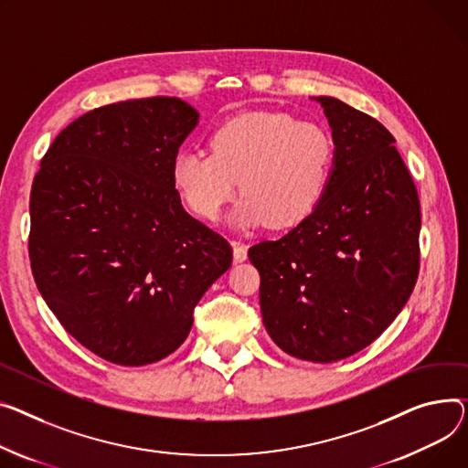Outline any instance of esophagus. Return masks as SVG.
Wrapping results in <instances>:
<instances>
[{
  "label": "esophagus",
  "mask_w": 468,
  "mask_h": 468,
  "mask_svg": "<svg viewBox=\"0 0 468 468\" xmlns=\"http://www.w3.org/2000/svg\"><path fill=\"white\" fill-rule=\"evenodd\" d=\"M233 260L237 263H242L248 260V246L239 242V240H233Z\"/></svg>",
  "instance_id": "34e87169"
}]
</instances>
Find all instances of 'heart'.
<instances>
[{"mask_svg": "<svg viewBox=\"0 0 468 468\" xmlns=\"http://www.w3.org/2000/svg\"><path fill=\"white\" fill-rule=\"evenodd\" d=\"M208 144L210 154L176 155L173 186L192 212L216 220L240 182L237 226L299 224L325 194L335 162L325 128L276 111L233 116L212 132Z\"/></svg>", "mask_w": 468, "mask_h": 468, "instance_id": "1", "label": "heart"}]
</instances>
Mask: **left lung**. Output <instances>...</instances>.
I'll list each match as a JSON object with an SVG mask.
<instances>
[{
	"instance_id": "obj_1",
	"label": "left lung",
	"mask_w": 468,
	"mask_h": 468,
	"mask_svg": "<svg viewBox=\"0 0 468 468\" xmlns=\"http://www.w3.org/2000/svg\"><path fill=\"white\" fill-rule=\"evenodd\" d=\"M335 143L331 178L316 208L276 240L248 250L260 271L269 336L286 354L333 363L375 342L410 299L420 272V199L372 116L314 98Z\"/></svg>"
}]
</instances>
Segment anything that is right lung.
Masks as SVG:
<instances>
[{
	"instance_id": "obj_1",
	"label": "right lung",
	"mask_w": 468,
	"mask_h": 468,
	"mask_svg": "<svg viewBox=\"0 0 468 468\" xmlns=\"http://www.w3.org/2000/svg\"><path fill=\"white\" fill-rule=\"evenodd\" d=\"M197 122L164 96L93 109L54 139L31 186L36 284L66 331L111 363L173 354L231 267L229 242L184 210L171 178Z\"/></svg>"
}]
</instances>
